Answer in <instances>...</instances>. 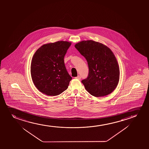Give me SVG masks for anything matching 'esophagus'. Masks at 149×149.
Segmentation results:
<instances>
[{"label":"esophagus","instance_id":"esophagus-1","mask_svg":"<svg viewBox=\"0 0 149 149\" xmlns=\"http://www.w3.org/2000/svg\"><path fill=\"white\" fill-rule=\"evenodd\" d=\"M76 79H77L78 80H80L81 79V77L80 76H78L77 77H75Z\"/></svg>","mask_w":149,"mask_h":149}]
</instances>
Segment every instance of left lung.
I'll use <instances>...</instances> for the list:
<instances>
[{
	"label": "left lung",
	"mask_w": 149,
	"mask_h": 149,
	"mask_svg": "<svg viewBox=\"0 0 149 149\" xmlns=\"http://www.w3.org/2000/svg\"><path fill=\"white\" fill-rule=\"evenodd\" d=\"M75 47L88 61V77L82 80L86 90L95 97L111 93L120 79V69L116 57L106 45L92 41H82Z\"/></svg>",
	"instance_id": "left-lung-1"
}]
</instances>
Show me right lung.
<instances>
[{
    "label": "right lung",
    "mask_w": 149,
    "mask_h": 149,
    "mask_svg": "<svg viewBox=\"0 0 149 149\" xmlns=\"http://www.w3.org/2000/svg\"><path fill=\"white\" fill-rule=\"evenodd\" d=\"M71 42L61 41L42 45L31 60V73L37 89L48 96H57L67 89L72 78L64 57Z\"/></svg>",
    "instance_id": "right-lung-1"
}]
</instances>
